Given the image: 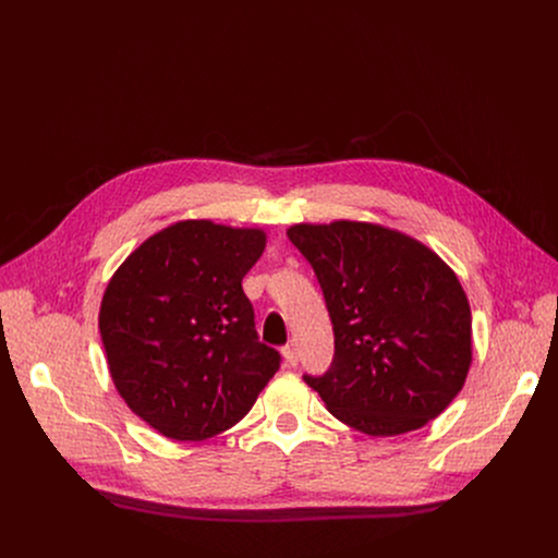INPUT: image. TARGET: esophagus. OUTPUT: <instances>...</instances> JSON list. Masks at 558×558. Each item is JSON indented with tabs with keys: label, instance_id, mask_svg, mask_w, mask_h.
<instances>
[{
	"label": "esophagus",
	"instance_id": "esophagus-1",
	"mask_svg": "<svg viewBox=\"0 0 558 558\" xmlns=\"http://www.w3.org/2000/svg\"><path fill=\"white\" fill-rule=\"evenodd\" d=\"M282 355H284V360H287L289 366H295V364H298V349H295L293 342H289L287 347H282Z\"/></svg>",
	"mask_w": 558,
	"mask_h": 558
}]
</instances>
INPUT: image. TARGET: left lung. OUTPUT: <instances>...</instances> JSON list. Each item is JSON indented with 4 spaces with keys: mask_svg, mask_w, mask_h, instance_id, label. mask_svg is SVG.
<instances>
[{
    "mask_svg": "<svg viewBox=\"0 0 558 558\" xmlns=\"http://www.w3.org/2000/svg\"><path fill=\"white\" fill-rule=\"evenodd\" d=\"M333 325L323 375H302L347 426L390 437L435 420L472 362V317L454 271L415 238L371 222L293 225Z\"/></svg>",
    "mask_w": 558,
    "mask_h": 558,
    "instance_id": "left-lung-1",
    "label": "left lung"
}]
</instances>
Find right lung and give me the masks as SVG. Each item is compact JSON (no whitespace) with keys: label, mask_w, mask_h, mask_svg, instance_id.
<instances>
[{"label":"right lung","mask_w":558,"mask_h":558,"mask_svg":"<svg viewBox=\"0 0 558 558\" xmlns=\"http://www.w3.org/2000/svg\"><path fill=\"white\" fill-rule=\"evenodd\" d=\"M263 250V229L183 220L149 235L108 282L99 331L110 375L154 430L209 439L241 422L280 368L243 291Z\"/></svg>","instance_id":"add662e5"}]
</instances>
